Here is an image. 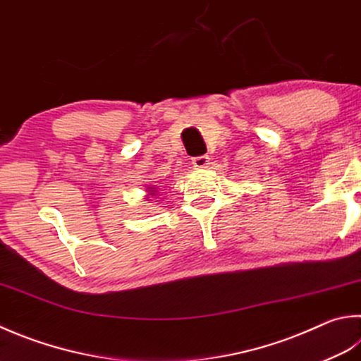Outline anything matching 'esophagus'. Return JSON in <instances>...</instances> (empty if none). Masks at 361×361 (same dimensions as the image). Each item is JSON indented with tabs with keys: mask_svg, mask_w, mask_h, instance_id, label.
Listing matches in <instances>:
<instances>
[{
	"mask_svg": "<svg viewBox=\"0 0 361 361\" xmlns=\"http://www.w3.org/2000/svg\"><path fill=\"white\" fill-rule=\"evenodd\" d=\"M193 166L196 169H201V168H206L209 165V157L207 155H201V157H195L193 159Z\"/></svg>",
	"mask_w": 361,
	"mask_h": 361,
	"instance_id": "esophagus-1",
	"label": "esophagus"
}]
</instances>
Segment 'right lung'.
Instances as JSON below:
<instances>
[{
    "label": "right lung",
    "mask_w": 361,
    "mask_h": 361,
    "mask_svg": "<svg viewBox=\"0 0 361 361\" xmlns=\"http://www.w3.org/2000/svg\"><path fill=\"white\" fill-rule=\"evenodd\" d=\"M151 190H149V195H154L155 193V190H152V187H149Z\"/></svg>",
    "instance_id": "right-lung-1"
}]
</instances>
